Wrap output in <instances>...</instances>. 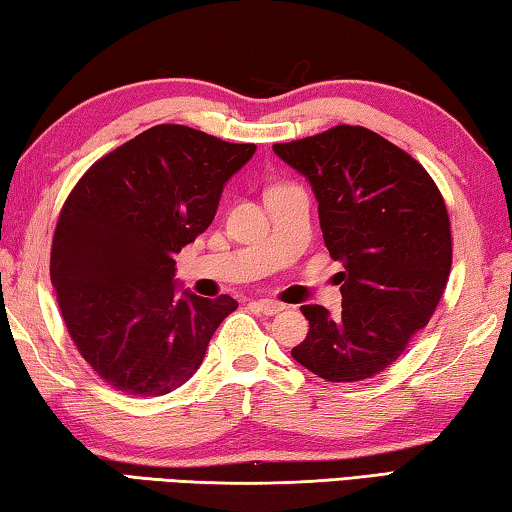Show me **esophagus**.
I'll return each instance as SVG.
<instances>
[{
	"label": "esophagus",
	"mask_w": 512,
	"mask_h": 512,
	"mask_svg": "<svg viewBox=\"0 0 512 512\" xmlns=\"http://www.w3.org/2000/svg\"><path fill=\"white\" fill-rule=\"evenodd\" d=\"M251 306H254L256 311L263 313V315H276V313H281L283 308H286L281 304V301H274V299H256Z\"/></svg>",
	"instance_id": "34e87169"
}]
</instances>
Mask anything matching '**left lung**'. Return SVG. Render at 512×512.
<instances>
[{
    "label": "left lung",
    "instance_id": "8db88e82",
    "mask_svg": "<svg viewBox=\"0 0 512 512\" xmlns=\"http://www.w3.org/2000/svg\"><path fill=\"white\" fill-rule=\"evenodd\" d=\"M311 183L342 313L301 306L306 340L292 358L331 383L372 379L429 324L451 272V226L429 172L365 127L338 124L274 145Z\"/></svg>",
    "mask_w": 512,
    "mask_h": 512
}]
</instances>
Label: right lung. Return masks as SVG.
<instances>
[{
    "mask_svg": "<svg viewBox=\"0 0 512 512\" xmlns=\"http://www.w3.org/2000/svg\"><path fill=\"white\" fill-rule=\"evenodd\" d=\"M256 152L183 124L142 131L65 199L52 283L79 354L115 390L161 397L199 370L229 295H177L174 254L211 226L224 183Z\"/></svg>",
    "mask_w": 512,
    "mask_h": 512,
    "instance_id": "1",
    "label": "right lung"
}]
</instances>
